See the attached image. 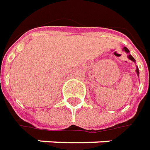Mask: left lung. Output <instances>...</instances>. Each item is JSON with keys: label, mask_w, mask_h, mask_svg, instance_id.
Wrapping results in <instances>:
<instances>
[{"label": "left lung", "mask_w": 150, "mask_h": 150, "mask_svg": "<svg viewBox=\"0 0 150 150\" xmlns=\"http://www.w3.org/2000/svg\"><path fill=\"white\" fill-rule=\"evenodd\" d=\"M123 50H124V51H125V52H126L127 53H129V50H128V48L126 47H124V48H123ZM128 59H130V60H132V61H134V62H135V59L133 58V57H132V56H131V55H130V54L128 55ZM136 72H137V75L139 76V69H138V68H137V69H136Z\"/></svg>", "instance_id": "8db88e82"}]
</instances>
